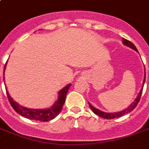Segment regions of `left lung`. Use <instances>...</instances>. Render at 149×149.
Returning <instances> with one entry per match:
<instances>
[{"label": "left lung", "instance_id": "1", "mask_svg": "<svg viewBox=\"0 0 149 149\" xmlns=\"http://www.w3.org/2000/svg\"><path fill=\"white\" fill-rule=\"evenodd\" d=\"M122 43L125 45L127 46V47L131 48L132 49H134V51L138 52V49H136V47L134 46V45L132 42H131L130 41L125 39V38H122ZM145 82H146V69H145V75H144V80H143V84H142V86H141V89L140 90V92H139V95L137 96L136 99L134 100V101L132 102V104H130L129 106L127 107V108L121 111H119V112H114V113H107V112H104V111H100L98 109L95 108L94 107H93L91 105L90 103H89V105H90V107L91 109L93 111V112L97 115L100 116L103 118H105V119H112V118H119V117H121V116L125 115L126 113H129L132 111H133L136 106L139 104V100H140V98H141V93H142V90H143V86L144 84H145Z\"/></svg>", "mask_w": 149, "mask_h": 149}]
</instances>
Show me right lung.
I'll list each match as a JSON object with an SVG mask.
<instances>
[{"instance_id":"obj_1","label":"right lung","mask_w":149,"mask_h":149,"mask_svg":"<svg viewBox=\"0 0 149 149\" xmlns=\"http://www.w3.org/2000/svg\"><path fill=\"white\" fill-rule=\"evenodd\" d=\"M6 65H7V63L4 65L3 72L5 71ZM70 86H71V84H68L65 86H64L62 90L58 91V99L56 101V103L51 107H49V108L46 109H31L21 106L20 104H17V102L14 100L13 98L10 97L9 93H8V90H7V87H6V91H7V95H8V100L10 102V105L14 108V110L17 113H19L20 115L23 116L24 118L30 119V120H39V121H49V120L54 119L58 113H60L62 107H63V104L65 101L66 94H67V92L69 91V89H70Z\"/></svg>"}]
</instances>
